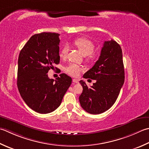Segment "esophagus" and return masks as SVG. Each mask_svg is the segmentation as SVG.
<instances>
[{"label":"esophagus","mask_w":149,"mask_h":149,"mask_svg":"<svg viewBox=\"0 0 149 149\" xmlns=\"http://www.w3.org/2000/svg\"><path fill=\"white\" fill-rule=\"evenodd\" d=\"M72 81H73V83H74V84L79 83V81L77 79H73Z\"/></svg>","instance_id":"34e87169"}]
</instances>
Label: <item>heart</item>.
<instances>
[{
    "instance_id": "1",
    "label": "heart",
    "mask_w": 149,
    "mask_h": 149,
    "mask_svg": "<svg viewBox=\"0 0 149 149\" xmlns=\"http://www.w3.org/2000/svg\"><path fill=\"white\" fill-rule=\"evenodd\" d=\"M74 45L76 47L79 51L84 56H86V60L87 61H92L94 55H93V51H94L95 45L94 42L91 40L84 37H80L75 39L73 42ZM68 51V48L67 46H64L61 48L59 55L60 57L62 59H66L67 53ZM83 68L80 66L75 65V64H70L68 66H66L65 70L69 75L74 77H77L79 75L80 72Z\"/></svg>"
}]
</instances>
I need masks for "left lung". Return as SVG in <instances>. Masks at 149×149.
<instances>
[{
  "mask_svg": "<svg viewBox=\"0 0 149 149\" xmlns=\"http://www.w3.org/2000/svg\"><path fill=\"white\" fill-rule=\"evenodd\" d=\"M83 77L95 82L88 87L80 81L83 90L79 99L83 109L92 114L109 110L117 100L125 81L123 54L119 44L113 40L104 41L99 59Z\"/></svg>",
  "mask_w": 149,
  "mask_h": 149,
  "instance_id": "1",
  "label": "left lung"
}]
</instances>
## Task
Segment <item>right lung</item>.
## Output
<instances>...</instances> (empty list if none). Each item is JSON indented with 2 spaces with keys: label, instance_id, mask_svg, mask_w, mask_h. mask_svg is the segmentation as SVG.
Masks as SVG:
<instances>
[{
  "label": "right lung",
  "instance_id": "right-lung-1",
  "mask_svg": "<svg viewBox=\"0 0 149 149\" xmlns=\"http://www.w3.org/2000/svg\"><path fill=\"white\" fill-rule=\"evenodd\" d=\"M59 36L49 32L34 35L19 54L17 87L26 104L40 113L57 109L72 83V78L65 74L57 80L47 74L59 63Z\"/></svg>",
  "mask_w": 149,
  "mask_h": 149
}]
</instances>
